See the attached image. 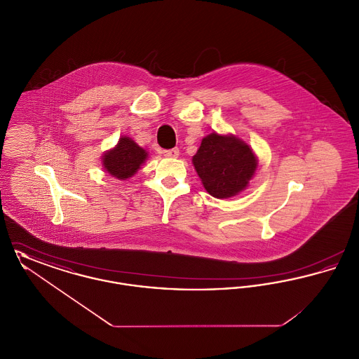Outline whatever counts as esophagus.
I'll use <instances>...</instances> for the list:
<instances>
[{"label":"esophagus","instance_id":"34e87169","mask_svg":"<svg viewBox=\"0 0 359 359\" xmlns=\"http://www.w3.org/2000/svg\"><path fill=\"white\" fill-rule=\"evenodd\" d=\"M163 154H164L165 157H177V156H179V149H177V148L165 149V151H163Z\"/></svg>","mask_w":359,"mask_h":359}]
</instances>
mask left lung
Segmentation results:
<instances>
[{
    "mask_svg": "<svg viewBox=\"0 0 359 359\" xmlns=\"http://www.w3.org/2000/svg\"><path fill=\"white\" fill-rule=\"evenodd\" d=\"M205 191L215 198H230L245 189L257 168L249 145L234 136L211 133L192 157Z\"/></svg>",
    "mask_w": 359,
    "mask_h": 359,
    "instance_id": "left-lung-1",
    "label": "left lung"
}]
</instances>
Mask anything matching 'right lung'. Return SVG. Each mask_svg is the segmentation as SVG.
<instances>
[{
	"mask_svg": "<svg viewBox=\"0 0 359 359\" xmlns=\"http://www.w3.org/2000/svg\"><path fill=\"white\" fill-rule=\"evenodd\" d=\"M147 152L129 137H122L117 147L103 156L104 170L117 179H128L145 161Z\"/></svg>",
	"mask_w": 359,
	"mask_h": 359,
	"instance_id": "add662e5",
	"label": "right lung"
}]
</instances>
